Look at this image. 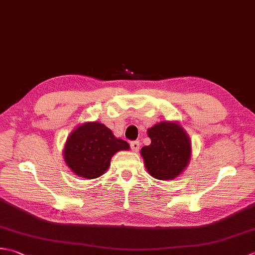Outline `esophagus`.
<instances>
[{"instance_id":"esophagus-1","label":"esophagus","mask_w":255,"mask_h":255,"mask_svg":"<svg viewBox=\"0 0 255 255\" xmlns=\"http://www.w3.org/2000/svg\"><path fill=\"white\" fill-rule=\"evenodd\" d=\"M139 147H140V142H139L138 140H136V141H131V142H130V148H131V150H132V151H134V152H138V150H139Z\"/></svg>"}]
</instances>
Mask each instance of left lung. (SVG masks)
Instances as JSON below:
<instances>
[{
  "label": "left lung",
  "instance_id": "8db88e82",
  "mask_svg": "<svg viewBox=\"0 0 255 255\" xmlns=\"http://www.w3.org/2000/svg\"><path fill=\"white\" fill-rule=\"evenodd\" d=\"M147 132L151 143L140 150L146 169L159 180H172L190 161V138L180 125L173 122L156 124Z\"/></svg>",
  "mask_w": 255,
  "mask_h": 255
}]
</instances>
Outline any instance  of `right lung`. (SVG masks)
Segmentation results:
<instances>
[{
	"label": "right lung",
	"mask_w": 255,
	"mask_h": 255,
	"mask_svg": "<svg viewBox=\"0 0 255 255\" xmlns=\"http://www.w3.org/2000/svg\"><path fill=\"white\" fill-rule=\"evenodd\" d=\"M119 150H129V144L114 136L105 125L85 123L69 134L65 143L64 160L82 178L101 177L111 166V159Z\"/></svg>",
	"instance_id": "right-lung-1"
}]
</instances>
